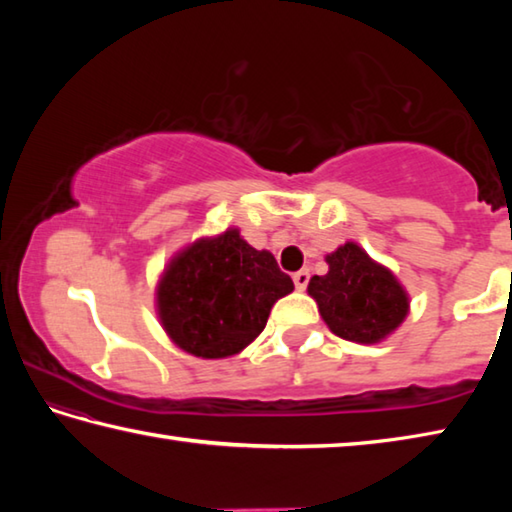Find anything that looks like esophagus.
Returning <instances> with one entry per match:
<instances>
[{"instance_id": "1", "label": "esophagus", "mask_w": 512, "mask_h": 512, "mask_svg": "<svg viewBox=\"0 0 512 512\" xmlns=\"http://www.w3.org/2000/svg\"><path fill=\"white\" fill-rule=\"evenodd\" d=\"M293 284H296L298 291H305L307 284H309V271L307 268H302V271L293 273Z\"/></svg>"}]
</instances>
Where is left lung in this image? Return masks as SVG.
I'll return each mask as SVG.
<instances>
[{"label":"left lung","instance_id":"1","mask_svg":"<svg viewBox=\"0 0 512 512\" xmlns=\"http://www.w3.org/2000/svg\"><path fill=\"white\" fill-rule=\"evenodd\" d=\"M329 271L309 280V296L336 336L354 343H377L402 325L409 296L388 268L379 266L357 244L327 255Z\"/></svg>","mask_w":512,"mask_h":512}]
</instances>
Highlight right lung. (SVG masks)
<instances>
[{"instance_id": "1", "label": "right lung", "mask_w": 512, "mask_h": 512, "mask_svg": "<svg viewBox=\"0 0 512 512\" xmlns=\"http://www.w3.org/2000/svg\"><path fill=\"white\" fill-rule=\"evenodd\" d=\"M291 291V277L268 250L225 230L173 257L158 284V314L178 348L223 359L255 341L271 307Z\"/></svg>"}]
</instances>
